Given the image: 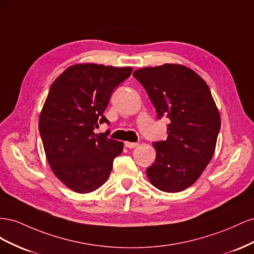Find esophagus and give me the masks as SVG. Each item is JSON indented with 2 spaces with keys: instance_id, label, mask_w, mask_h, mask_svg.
Listing matches in <instances>:
<instances>
[{
  "instance_id": "34e87169",
  "label": "esophagus",
  "mask_w": 254,
  "mask_h": 254,
  "mask_svg": "<svg viewBox=\"0 0 254 254\" xmlns=\"http://www.w3.org/2000/svg\"><path fill=\"white\" fill-rule=\"evenodd\" d=\"M125 144H126V147H127V148H128V149H133V148L138 147V143H137V142H129V141H126V142H125Z\"/></svg>"
}]
</instances>
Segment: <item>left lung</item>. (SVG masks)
<instances>
[{
  "instance_id": "1",
  "label": "left lung",
  "mask_w": 254,
  "mask_h": 254,
  "mask_svg": "<svg viewBox=\"0 0 254 254\" xmlns=\"http://www.w3.org/2000/svg\"><path fill=\"white\" fill-rule=\"evenodd\" d=\"M158 119L167 117V139L154 141L156 158L147 168L150 183L166 192L191 186L211 161L220 115L207 84L191 69L165 64L133 72Z\"/></svg>"
}]
</instances>
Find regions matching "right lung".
<instances>
[{
    "label": "right lung",
    "instance_id": "add662e5",
    "mask_svg": "<svg viewBox=\"0 0 254 254\" xmlns=\"http://www.w3.org/2000/svg\"><path fill=\"white\" fill-rule=\"evenodd\" d=\"M131 67L74 64L51 85L39 117V132L54 175L75 192L98 190L110 177L123 143L96 134L110 125L104 111L112 93L131 75Z\"/></svg>",
    "mask_w": 254,
    "mask_h": 254
}]
</instances>
